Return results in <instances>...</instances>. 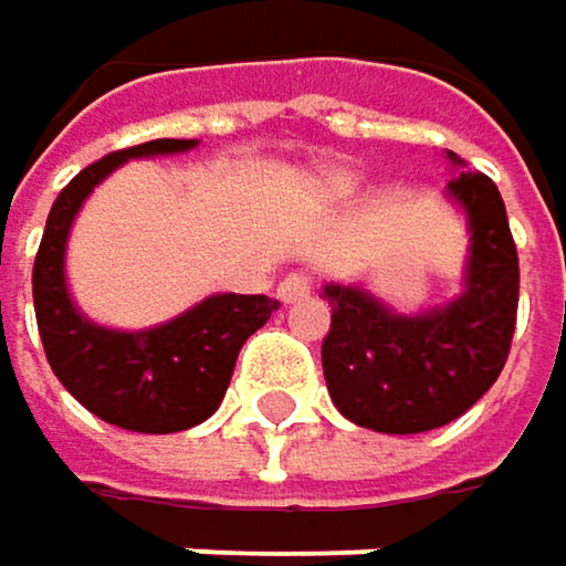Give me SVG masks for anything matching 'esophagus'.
Wrapping results in <instances>:
<instances>
[{
	"label": "esophagus",
	"instance_id": "obj_1",
	"mask_svg": "<svg viewBox=\"0 0 566 566\" xmlns=\"http://www.w3.org/2000/svg\"><path fill=\"white\" fill-rule=\"evenodd\" d=\"M313 276L310 273H290V276H283L280 280V286H276V296L283 300V303H300V300H310V293H313Z\"/></svg>",
	"mask_w": 566,
	"mask_h": 566
}]
</instances>
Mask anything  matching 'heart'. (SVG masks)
<instances>
[{"label": "heart", "instance_id": "obj_1", "mask_svg": "<svg viewBox=\"0 0 566 566\" xmlns=\"http://www.w3.org/2000/svg\"><path fill=\"white\" fill-rule=\"evenodd\" d=\"M356 187V174H349V170H329L326 174V190L329 193H349Z\"/></svg>", "mask_w": 566, "mask_h": 566}]
</instances>
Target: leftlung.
Segmentation results:
<instances>
[{
	"mask_svg": "<svg viewBox=\"0 0 566 566\" xmlns=\"http://www.w3.org/2000/svg\"><path fill=\"white\" fill-rule=\"evenodd\" d=\"M448 190L471 220L464 296L424 316H399L363 290L326 286L333 306L323 339L326 389L336 409L363 428L416 434L454 422L507 363L521 270L504 200L481 170H461Z\"/></svg>",
	"mask_w": 566,
	"mask_h": 566,
	"instance_id": "obj_1",
	"label": "left lung"
}]
</instances>
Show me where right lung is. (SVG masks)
<instances>
[{
  "instance_id": "add662e5",
  "label": "right lung",
  "mask_w": 566,
  "mask_h": 566,
  "mask_svg": "<svg viewBox=\"0 0 566 566\" xmlns=\"http://www.w3.org/2000/svg\"><path fill=\"white\" fill-rule=\"evenodd\" d=\"M187 147L193 142L157 138L115 150L75 174L49 210L32 266L35 323L52 373L92 416L144 434L184 431L210 419L223 402L240 346L280 306L270 296L223 293L147 333H112L75 313L62 256L82 200L122 160Z\"/></svg>"
}]
</instances>
